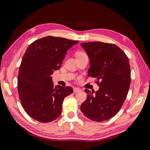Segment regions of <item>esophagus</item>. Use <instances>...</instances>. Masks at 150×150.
<instances>
[{
  "label": "esophagus",
  "mask_w": 150,
  "mask_h": 150,
  "mask_svg": "<svg viewBox=\"0 0 150 150\" xmlns=\"http://www.w3.org/2000/svg\"><path fill=\"white\" fill-rule=\"evenodd\" d=\"M81 89H79V88H74V93H77V92H79V91H80Z\"/></svg>",
  "instance_id": "esophagus-1"
}]
</instances>
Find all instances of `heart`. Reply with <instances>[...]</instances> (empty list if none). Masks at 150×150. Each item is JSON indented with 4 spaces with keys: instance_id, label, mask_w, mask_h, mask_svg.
I'll return each mask as SVG.
<instances>
[{
    "instance_id": "b5f03b06",
    "label": "heart",
    "mask_w": 150,
    "mask_h": 150,
    "mask_svg": "<svg viewBox=\"0 0 150 150\" xmlns=\"http://www.w3.org/2000/svg\"><path fill=\"white\" fill-rule=\"evenodd\" d=\"M84 54V53H77V54H76V56L81 55V54Z\"/></svg>"
}]
</instances>
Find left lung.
Wrapping results in <instances>:
<instances>
[{
    "label": "left lung",
    "instance_id": "8db88e82",
    "mask_svg": "<svg viewBox=\"0 0 150 150\" xmlns=\"http://www.w3.org/2000/svg\"><path fill=\"white\" fill-rule=\"evenodd\" d=\"M80 45L89 59L88 76L100 80L96 92L84 90L87 98L81 105V111L91 120H108L119 112L127 95L131 84L129 59L112 43L93 42Z\"/></svg>",
    "mask_w": 150,
    "mask_h": 150
}]
</instances>
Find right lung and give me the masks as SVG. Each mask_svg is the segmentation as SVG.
<instances>
[{
	"label": "right lung",
	"mask_w": 150,
	"mask_h": 150,
	"mask_svg": "<svg viewBox=\"0 0 150 150\" xmlns=\"http://www.w3.org/2000/svg\"><path fill=\"white\" fill-rule=\"evenodd\" d=\"M79 41L45 37L32 43L25 51L18 76V90L25 112L41 122L57 119L65 97L73 93L70 86H54L51 76L60 69L67 51Z\"/></svg>",
	"instance_id": "right-lung-1"
}]
</instances>
